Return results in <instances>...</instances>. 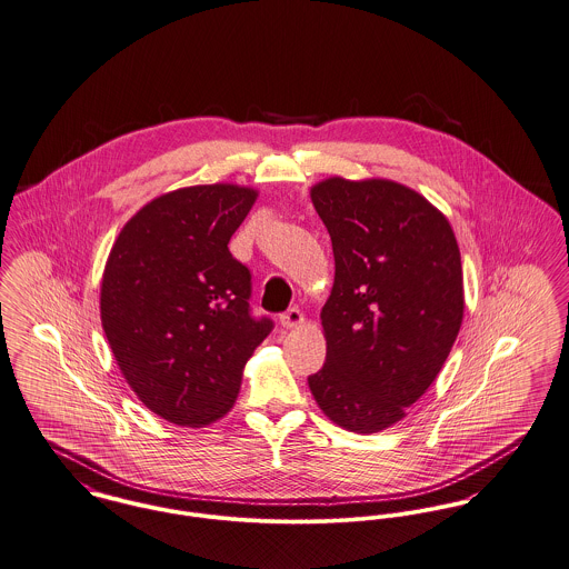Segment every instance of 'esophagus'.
Listing matches in <instances>:
<instances>
[{"instance_id": "esophagus-1", "label": "esophagus", "mask_w": 569, "mask_h": 569, "mask_svg": "<svg viewBox=\"0 0 569 569\" xmlns=\"http://www.w3.org/2000/svg\"><path fill=\"white\" fill-rule=\"evenodd\" d=\"M303 322H306V318H303L301 309H297V307L288 309V311L281 316V325H283L286 329H299V327H303Z\"/></svg>"}]
</instances>
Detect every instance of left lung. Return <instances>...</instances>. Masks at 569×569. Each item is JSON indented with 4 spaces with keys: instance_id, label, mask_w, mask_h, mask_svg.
Instances as JSON below:
<instances>
[{
    "instance_id": "obj_1",
    "label": "left lung",
    "mask_w": 569,
    "mask_h": 569,
    "mask_svg": "<svg viewBox=\"0 0 569 569\" xmlns=\"http://www.w3.org/2000/svg\"><path fill=\"white\" fill-rule=\"evenodd\" d=\"M309 197L336 277L320 311L327 361L307 383L333 425L379 433L431 388L459 336V244L443 212L392 179L327 177Z\"/></svg>"
}]
</instances>
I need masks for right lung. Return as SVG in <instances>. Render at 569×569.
<instances>
[{"label":"right lung","mask_w":569,"mask_h":569,"mask_svg":"<svg viewBox=\"0 0 569 569\" xmlns=\"http://www.w3.org/2000/svg\"><path fill=\"white\" fill-rule=\"evenodd\" d=\"M258 190L201 183L144 203L119 231L101 277V327L138 400L177 427H208L236 402L270 333L249 313L251 272L227 244Z\"/></svg>","instance_id":"obj_1"}]
</instances>
